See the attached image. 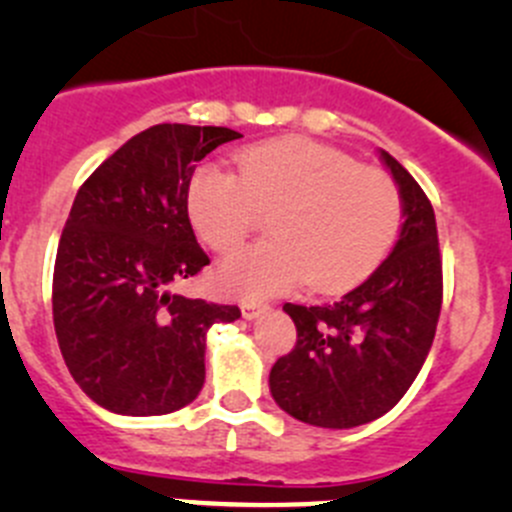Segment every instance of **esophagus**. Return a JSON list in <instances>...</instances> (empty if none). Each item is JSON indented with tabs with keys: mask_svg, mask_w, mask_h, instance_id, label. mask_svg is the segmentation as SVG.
Returning <instances> with one entry per match:
<instances>
[{
	"mask_svg": "<svg viewBox=\"0 0 512 512\" xmlns=\"http://www.w3.org/2000/svg\"><path fill=\"white\" fill-rule=\"evenodd\" d=\"M240 309H242V317H245V319H255V317H260L262 312H265L267 304L252 302V299H245V302L240 304Z\"/></svg>",
	"mask_w": 512,
	"mask_h": 512,
	"instance_id": "1",
	"label": "esophagus"
}]
</instances>
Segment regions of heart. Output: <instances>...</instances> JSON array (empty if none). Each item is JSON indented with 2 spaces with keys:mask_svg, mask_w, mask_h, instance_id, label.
I'll return each instance as SVG.
<instances>
[{
  "mask_svg": "<svg viewBox=\"0 0 512 512\" xmlns=\"http://www.w3.org/2000/svg\"><path fill=\"white\" fill-rule=\"evenodd\" d=\"M237 173L200 168L188 188L190 223L215 252H232L270 213L272 237L220 262L215 280L235 297H270L307 282L337 292L369 277L399 235L394 180L354 158L280 138L235 156Z\"/></svg>",
  "mask_w": 512,
  "mask_h": 512,
  "instance_id": "b5f03b06",
  "label": "heart"
}]
</instances>
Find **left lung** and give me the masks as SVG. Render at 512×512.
I'll list each match as a JSON object with an SVG mask.
<instances>
[{
	"label": "left lung",
	"mask_w": 512,
	"mask_h": 512,
	"mask_svg": "<svg viewBox=\"0 0 512 512\" xmlns=\"http://www.w3.org/2000/svg\"><path fill=\"white\" fill-rule=\"evenodd\" d=\"M401 195L399 240L369 280L332 304H285L297 344L270 371L282 411L322 428L384 416L409 391L431 352L443 277L436 215L409 170L379 151Z\"/></svg>",
	"instance_id": "left-lung-1"
}]
</instances>
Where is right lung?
Returning a JSON list of instances; mask_svg holds the SVG:
<instances>
[{"mask_svg": "<svg viewBox=\"0 0 512 512\" xmlns=\"http://www.w3.org/2000/svg\"><path fill=\"white\" fill-rule=\"evenodd\" d=\"M240 138L158 123L123 143L76 193L54 265V329L71 376L123 416L188 406L205 384V339L240 309L170 292L208 255L188 218L195 163Z\"/></svg>", "mask_w": 512, "mask_h": 512, "instance_id": "obj_1", "label": "right lung"}]
</instances>
